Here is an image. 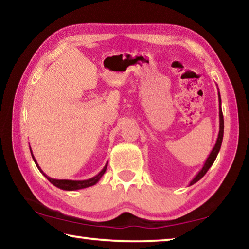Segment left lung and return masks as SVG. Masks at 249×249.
I'll list each match as a JSON object with an SVG mask.
<instances>
[{"instance_id": "left-lung-1", "label": "left lung", "mask_w": 249, "mask_h": 249, "mask_svg": "<svg viewBox=\"0 0 249 249\" xmlns=\"http://www.w3.org/2000/svg\"><path fill=\"white\" fill-rule=\"evenodd\" d=\"M221 94L220 92H218V115H220V132H218V136H217V140L215 145H214L212 151H211L209 157L206 158L205 162L203 167H202V169L197 172V175L190 181V184L189 185H192L195 184L196 182H197L202 177H203L208 170L211 168V166L213 165V162L215 161V159L217 157V154L218 151L221 149V145H222V141H223V134H224V119H223V113H222V107H221Z\"/></svg>"}]
</instances>
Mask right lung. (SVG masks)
<instances>
[{"label": "right lung", "instance_id": "right-lung-1", "mask_svg": "<svg viewBox=\"0 0 249 249\" xmlns=\"http://www.w3.org/2000/svg\"><path fill=\"white\" fill-rule=\"evenodd\" d=\"M31 154H32V157L34 159V161H35L37 168H38L39 171L43 174L46 178L48 179V181L50 183H53L54 187H57L59 189H62V190H67V191H74V190H80V189H84V188H89L92 187V185H94L99 182V180L102 178V176L104 175V172L107 171V162L105 163V166L103 167V169L101 170L98 175L94 176L93 178H90L88 180H58V179H53L48 177L46 174H44V171L40 169V167L38 166V163H37L35 157H34L33 155V151L31 149Z\"/></svg>", "mask_w": 249, "mask_h": 249}]
</instances>
